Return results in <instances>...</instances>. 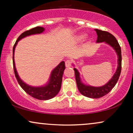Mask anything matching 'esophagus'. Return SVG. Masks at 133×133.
Masks as SVG:
<instances>
[{
    "label": "esophagus",
    "instance_id": "1",
    "mask_svg": "<svg viewBox=\"0 0 133 133\" xmlns=\"http://www.w3.org/2000/svg\"><path fill=\"white\" fill-rule=\"evenodd\" d=\"M71 62L70 60H67L65 62V66L66 67H70L71 66Z\"/></svg>",
    "mask_w": 133,
    "mask_h": 133
}]
</instances>
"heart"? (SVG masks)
I'll return each instance as SVG.
<instances>
[{
  "label": "heart",
  "instance_id": "1",
  "mask_svg": "<svg viewBox=\"0 0 133 133\" xmlns=\"http://www.w3.org/2000/svg\"><path fill=\"white\" fill-rule=\"evenodd\" d=\"M85 37V35L84 34H80L79 36H77V39L78 40V41H82V40H83V39H84V38Z\"/></svg>",
  "mask_w": 133,
  "mask_h": 133
}]
</instances>
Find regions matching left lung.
Returning <instances> with one entry per match:
<instances>
[{"instance_id": "left-lung-1", "label": "left lung", "mask_w": 133, "mask_h": 133, "mask_svg": "<svg viewBox=\"0 0 133 133\" xmlns=\"http://www.w3.org/2000/svg\"><path fill=\"white\" fill-rule=\"evenodd\" d=\"M97 35V39L96 41L97 43L105 42L107 44L112 47L117 55V70L110 81L102 87H95L86 85L82 82L80 74L77 69L74 68V73H75L76 81L77 83L78 90L84 96L87 97L92 98V99H97L103 97L111 91L114 88L121 75L122 69V55H121V48L118 43L116 37L110 32L102 31L98 29H95Z\"/></svg>"}]
</instances>
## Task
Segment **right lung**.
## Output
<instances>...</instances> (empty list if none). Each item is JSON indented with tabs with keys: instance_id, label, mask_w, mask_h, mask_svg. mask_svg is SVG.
Here are the masks:
<instances>
[{
	"instance_id": "1",
	"label": "right lung",
	"mask_w": 133,
	"mask_h": 133,
	"mask_svg": "<svg viewBox=\"0 0 133 133\" xmlns=\"http://www.w3.org/2000/svg\"><path fill=\"white\" fill-rule=\"evenodd\" d=\"M45 31V28L41 26H37L35 28L31 29L30 30H27L26 31L23 32L22 33L18 39L16 41L15 44L13 46L12 49V62H13V68L14 74L16 77V79L22 87V88L26 92L27 94L31 96V97L35 98V99L42 100V101H46L52 99L57 95L58 92H59L61 88L62 81V76L63 74V71L65 69V65L64 61L61 62L52 71L51 73L50 79L48 82V83L45 85V86L35 87H31L30 85H27L24 82H23L19 77L18 75L17 70H16L15 66V62H14V50L16 45L20 40L23 39L26 36L32 35V34H40L43 32Z\"/></svg>"
}]
</instances>
